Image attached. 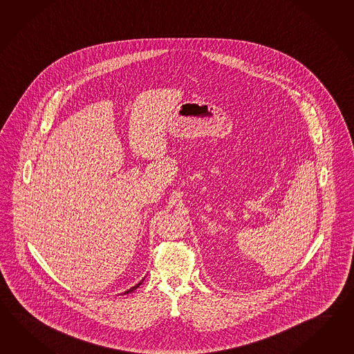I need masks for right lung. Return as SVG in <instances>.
I'll return each instance as SVG.
<instances>
[{
    "label": "right lung",
    "mask_w": 354,
    "mask_h": 354,
    "mask_svg": "<svg viewBox=\"0 0 354 354\" xmlns=\"http://www.w3.org/2000/svg\"><path fill=\"white\" fill-rule=\"evenodd\" d=\"M142 282H143V279H142L141 282L138 283V284H136V286H134V287H132V288H129V290H128V291L124 292V295H127V293H131V292H133L134 290H136V288H138V287H140V286H141Z\"/></svg>",
    "instance_id": "1"
}]
</instances>
